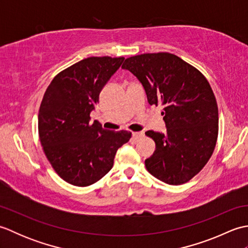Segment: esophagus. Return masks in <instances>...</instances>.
<instances>
[{"label":"esophagus","instance_id":"1","mask_svg":"<svg viewBox=\"0 0 248 248\" xmlns=\"http://www.w3.org/2000/svg\"><path fill=\"white\" fill-rule=\"evenodd\" d=\"M143 135H144L143 132H133V133H132V136H133L134 140H139V139L141 138V136H143Z\"/></svg>","mask_w":248,"mask_h":248}]
</instances>
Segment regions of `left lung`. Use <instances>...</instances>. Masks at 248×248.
Returning <instances> with one entry per match:
<instances>
[{"label": "left lung", "instance_id": "1", "mask_svg": "<svg viewBox=\"0 0 248 248\" xmlns=\"http://www.w3.org/2000/svg\"><path fill=\"white\" fill-rule=\"evenodd\" d=\"M121 68L139 78L150 105L164 107L166 132L145 133L155 143L145 160L147 170L172 186L189 181L207 164L217 140L218 108L207 78L167 52L129 57Z\"/></svg>", "mask_w": 248, "mask_h": 248}]
</instances>
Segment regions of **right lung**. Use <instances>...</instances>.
I'll return each mask as SVG.
<instances>
[{
	"instance_id": "right-lung-1",
	"label": "right lung",
	"mask_w": 248,
	"mask_h": 248,
	"mask_svg": "<svg viewBox=\"0 0 248 248\" xmlns=\"http://www.w3.org/2000/svg\"><path fill=\"white\" fill-rule=\"evenodd\" d=\"M124 57H88L57 75L46 88L38 114V132L46 159L62 180L88 186L112 170L118 148L131 132L91 124V113L105 84Z\"/></svg>"
}]
</instances>
